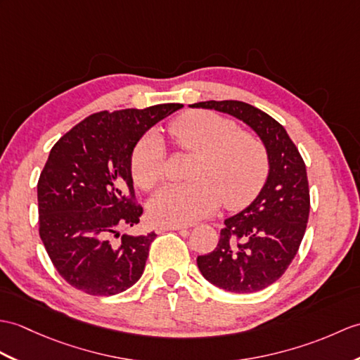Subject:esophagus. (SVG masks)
I'll use <instances>...</instances> for the list:
<instances>
[{
	"mask_svg": "<svg viewBox=\"0 0 360 360\" xmlns=\"http://www.w3.org/2000/svg\"><path fill=\"white\" fill-rule=\"evenodd\" d=\"M187 227H184V225H170V224H161L158 230L160 231H169V230H186Z\"/></svg>",
	"mask_w": 360,
	"mask_h": 360,
	"instance_id": "34e87169",
	"label": "esophagus"
}]
</instances>
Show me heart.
<instances>
[{"label":"heart","mask_w":360,"mask_h":360,"mask_svg":"<svg viewBox=\"0 0 360 360\" xmlns=\"http://www.w3.org/2000/svg\"><path fill=\"white\" fill-rule=\"evenodd\" d=\"M182 152L195 155L187 184L169 186L150 199L148 213L161 224L196 222L224 205L239 210L257 196L269 176V152L256 133L210 110H193L170 124ZM131 178L142 190L164 178V147L156 133L141 138L130 158Z\"/></svg>","instance_id":"b5f03b06"}]
</instances>
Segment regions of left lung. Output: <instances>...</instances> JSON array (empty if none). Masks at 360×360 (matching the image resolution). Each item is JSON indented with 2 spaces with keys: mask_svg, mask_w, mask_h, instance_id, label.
<instances>
[{
  "mask_svg": "<svg viewBox=\"0 0 360 360\" xmlns=\"http://www.w3.org/2000/svg\"><path fill=\"white\" fill-rule=\"evenodd\" d=\"M244 121L269 152L270 172L261 193L245 210L224 221L218 245L198 256L207 281L230 293H255L278 281L293 261L310 216L305 162L287 130L270 115L242 101H205Z\"/></svg>",
  "mask_w": 360,
  "mask_h": 360,
  "instance_id": "1",
  "label": "left lung"
}]
</instances>
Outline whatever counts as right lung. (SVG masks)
<instances>
[{"label":"right lung","instance_id":"obj_1","mask_svg":"<svg viewBox=\"0 0 360 360\" xmlns=\"http://www.w3.org/2000/svg\"><path fill=\"white\" fill-rule=\"evenodd\" d=\"M182 104L98 112L58 139L38 179L39 238L61 278L91 296L130 288L155 231L120 236L142 214L130 158L144 133Z\"/></svg>","mask_w":360,"mask_h":360}]
</instances>
